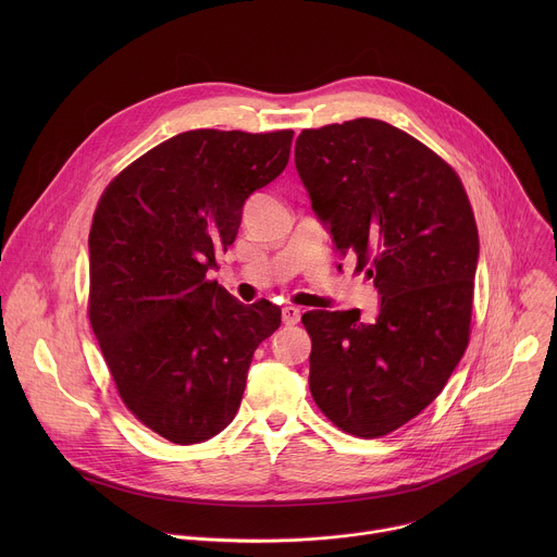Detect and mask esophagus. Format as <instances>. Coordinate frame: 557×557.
<instances>
[{
    "mask_svg": "<svg viewBox=\"0 0 557 557\" xmlns=\"http://www.w3.org/2000/svg\"><path fill=\"white\" fill-rule=\"evenodd\" d=\"M299 317H301V310L297 306H284L282 308V322L286 326H295L299 324Z\"/></svg>",
    "mask_w": 557,
    "mask_h": 557,
    "instance_id": "esophagus-1",
    "label": "esophagus"
}]
</instances>
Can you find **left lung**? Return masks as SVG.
I'll return each mask as SVG.
<instances>
[{
    "mask_svg": "<svg viewBox=\"0 0 557 557\" xmlns=\"http://www.w3.org/2000/svg\"><path fill=\"white\" fill-rule=\"evenodd\" d=\"M295 168L337 253L381 295L372 324L359 308L301 314L310 394L339 430L385 436L436 399L469 344L471 205L441 156L376 119L304 129Z\"/></svg>",
    "mask_w": 557,
    "mask_h": 557,
    "instance_id": "1",
    "label": "left lung"
}]
</instances>
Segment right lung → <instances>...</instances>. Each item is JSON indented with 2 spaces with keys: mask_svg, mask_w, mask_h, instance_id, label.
Listing matches in <instances>:
<instances>
[{
  "mask_svg": "<svg viewBox=\"0 0 557 557\" xmlns=\"http://www.w3.org/2000/svg\"><path fill=\"white\" fill-rule=\"evenodd\" d=\"M293 129L183 132L125 168L90 228V324L127 410L176 445L220 434L240 408L280 306L243 304L207 271L247 198L275 181Z\"/></svg>",
  "mask_w": 557,
  "mask_h": 557,
  "instance_id": "right-lung-1",
  "label": "right lung"
}]
</instances>
